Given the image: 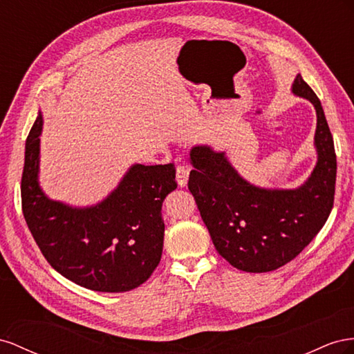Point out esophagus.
<instances>
[{
  "label": "esophagus",
  "instance_id": "1",
  "mask_svg": "<svg viewBox=\"0 0 354 354\" xmlns=\"http://www.w3.org/2000/svg\"><path fill=\"white\" fill-rule=\"evenodd\" d=\"M189 178V170L185 166H178L176 167V183L179 187H185L188 184Z\"/></svg>",
  "mask_w": 354,
  "mask_h": 354
}]
</instances>
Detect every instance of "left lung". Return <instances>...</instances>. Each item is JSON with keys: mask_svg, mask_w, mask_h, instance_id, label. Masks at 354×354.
Here are the masks:
<instances>
[{"mask_svg": "<svg viewBox=\"0 0 354 354\" xmlns=\"http://www.w3.org/2000/svg\"><path fill=\"white\" fill-rule=\"evenodd\" d=\"M290 92L316 109V166L297 188H266L249 183L225 151L210 145L189 149L194 196L218 254L246 272L277 270L294 259L325 225L334 206L337 157L319 97L297 74Z\"/></svg>", "mask_w": 354, "mask_h": 354, "instance_id": "8db88e82", "label": "left lung"}]
</instances>
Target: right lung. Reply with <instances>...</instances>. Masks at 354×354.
<instances>
[{
  "label": "right lung",
  "instance_id": "add662e5",
  "mask_svg": "<svg viewBox=\"0 0 354 354\" xmlns=\"http://www.w3.org/2000/svg\"><path fill=\"white\" fill-rule=\"evenodd\" d=\"M43 114L29 132L22 209L39 250L59 274L97 292L140 286L158 266L165 240L161 206L176 188L174 165H132L118 185L92 206L50 198L39 185Z\"/></svg>",
  "mask_w": 354,
  "mask_h": 354
}]
</instances>
